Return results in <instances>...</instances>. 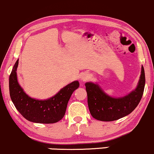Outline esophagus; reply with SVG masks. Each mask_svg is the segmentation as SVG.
Returning a JSON list of instances; mask_svg holds the SVG:
<instances>
[{"instance_id": "obj_1", "label": "esophagus", "mask_w": 154, "mask_h": 154, "mask_svg": "<svg viewBox=\"0 0 154 154\" xmlns=\"http://www.w3.org/2000/svg\"><path fill=\"white\" fill-rule=\"evenodd\" d=\"M89 78V74L88 73V72H84V73L82 74V76H81V80L82 81V82H86V80H88Z\"/></svg>"}]
</instances>
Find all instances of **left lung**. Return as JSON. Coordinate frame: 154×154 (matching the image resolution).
I'll use <instances>...</instances> for the list:
<instances>
[{"label": "left lung", "instance_id": "1", "mask_svg": "<svg viewBox=\"0 0 154 154\" xmlns=\"http://www.w3.org/2000/svg\"><path fill=\"white\" fill-rule=\"evenodd\" d=\"M146 78L143 66L139 82L134 90L127 95L114 97L108 95L97 83L86 82L88 106L93 118L103 122H112L123 118L135 109L142 98Z\"/></svg>", "mask_w": 154, "mask_h": 154}]
</instances>
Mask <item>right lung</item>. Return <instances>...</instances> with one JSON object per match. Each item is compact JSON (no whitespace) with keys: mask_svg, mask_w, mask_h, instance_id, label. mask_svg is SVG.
I'll return each mask as SVG.
<instances>
[{"mask_svg":"<svg viewBox=\"0 0 154 154\" xmlns=\"http://www.w3.org/2000/svg\"><path fill=\"white\" fill-rule=\"evenodd\" d=\"M17 60L9 76V93L17 110L29 122L39 124H53L63 118L72 92L79 87L78 81L72 82L49 99L38 100L27 94L17 80Z\"/></svg>","mask_w":154,"mask_h":154,"instance_id":"obj_1","label":"right lung"}]
</instances>
